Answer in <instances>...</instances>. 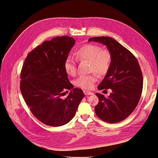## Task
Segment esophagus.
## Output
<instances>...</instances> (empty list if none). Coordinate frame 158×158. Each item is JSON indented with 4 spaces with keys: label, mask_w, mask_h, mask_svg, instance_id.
<instances>
[{
    "label": "esophagus",
    "mask_w": 158,
    "mask_h": 158,
    "mask_svg": "<svg viewBox=\"0 0 158 158\" xmlns=\"http://www.w3.org/2000/svg\"><path fill=\"white\" fill-rule=\"evenodd\" d=\"M84 93L85 95H91L94 94V93L89 92V91H87V90H84Z\"/></svg>",
    "instance_id": "34e87169"
}]
</instances>
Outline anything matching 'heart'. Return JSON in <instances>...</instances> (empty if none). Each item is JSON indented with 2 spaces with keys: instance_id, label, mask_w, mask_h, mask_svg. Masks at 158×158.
I'll return each instance as SVG.
<instances>
[{
  "instance_id": "b5f03b06",
  "label": "heart",
  "mask_w": 158,
  "mask_h": 158,
  "mask_svg": "<svg viewBox=\"0 0 158 158\" xmlns=\"http://www.w3.org/2000/svg\"><path fill=\"white\" fill-rule=\"evenodd\" d=\"M76 57L79 61L89 62V71L95 72L99 76H105L111 66L112 56L110 52L94 44H85L80 47L76 52ZM66 73L74 76L76 74V63L74 60L68 57L64 64ZM97 81V76L93 73L78 77L76 81V86L85 90L91 89Z\"/></svg>"
}]
</instances>
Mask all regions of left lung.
Instances as JSON below:
<instances>
[{
  "mask_svg": "<svg viewBox=\"0 0 158 158\" xmlns=\"http://www.w3.org/2000/svg\"><path fill=\"white\" fill-rule=\"evenodd\" d=\"M107 47L112 56L111 66L98 90H112L108 98L97 93L99 102L95 107L97 116L103 121L116 123L126 119L135 109L143 89V75L135 56L110 37L90 38Z\"/></svg>",
  "mask_w": 158,
  "mask_h": 158,
  "instance_id": "left-lung-1",
  "label": "left lung"
}]
</instances>
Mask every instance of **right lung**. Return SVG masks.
Segmentation results:
<instances>
[{"label":"right lung","mask_w":158,"mask_h":158,"mask_svg":"<svg viewBox=\"0 0 158 158\" xmlns=\"http://www.w3.org/2000/svg\"><path fill=\"white\" fill-rule=\"evenodd\" d=\"M74 44L75 40L67 35L45 41L27 54L22 67L23 97L32 114L47 126L57 127L69 123L84 97L81 89H73L64 68ZM66 89L72 90L62 99Z\"/></svg>","instance_id":"obj_1"}]
</instances>
